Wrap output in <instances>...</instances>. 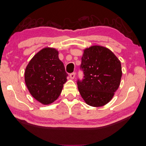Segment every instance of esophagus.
<instances>
[{"mask_svg":"<svg viewBox=\"0 0 146 146\" xmlns=\"http://www.w3.org/2000/svg\"><path fill=\"white\" fill-rule=\"evenodd\" d=\"M70 77L71 78V79H74V78L75 77V73L73 72L72 73H71L70 75Z\"/></svg>","mask_w":146,"mask_h":146,"instance_id":"obj_1","label":"esophagus"}]
</instances>
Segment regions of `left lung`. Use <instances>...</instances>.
<instances>
[{"label": "left lung", "mask_w": 146, "mask_h": 146, "mask_svg": "<svg viewBox=\"0 0 146 146\" xmlns=\"http://www.w3.org/2000/svg\"><path fill=\"white\" fill-rule=\"evenodd\" d=\"M80 70L84 78L77 81L82 98L93 107L108 103L118 89L122 76L119 60L108 48L94 45L84 50Z\"/></svg>", "instance_id": "obj_1"}]
</instances>
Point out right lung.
<instances>
[{"label":"right lung","mask_w":146,"mask_h":146,"mask_svg":"<svg viewBox=\"0 0 146 146\" xmlns=\"http://www.w3.org/2000/svg\"><path fill=\"white\" fill-rule=\"evenodd\" d=\"M68 75L58 51L46 47L30 60L25 70V80L31 95L47 105L59 98Z\"/></svg>","instance_id":"1"}]
</instances>
